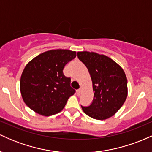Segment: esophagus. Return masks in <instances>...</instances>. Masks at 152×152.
Segmentation results:
<instances>
[{
    "instance_id": "34e87169",
    "label": "esophagus",
    "mask_w": 152,
    "mask_h": 152,
    "mask_svg": "<svg viewBox=\"0 0 152 152\" xmlns=\"http://www.w3.org/2000/svg\"><path fill=\"white\" fill-rule=\"evenodd\" d=\"M76 92H77L78 95H80V94H81V88H80L79 89H78L77 91H76Z\"/></svg>"
}]
</instances>
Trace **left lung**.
Listing matches in <instances>:
<instances>
[{
    "label": "left lung",
    "mask_w": 152,
    "mask_h": 152,
    "mask_svg": "<svg viewBox=\"0 0 152 152\" xmlns=\"http://www.w3.org/2000/svg\"><path fill=\"white\" fill-rule=\"evenodd\" d=\"M77 56L88 69L94 91L91 104L81 106L82 110L95 119H107L117 112L127 98L126 74L117 63L105 55L81 51Z\"/></svg>",
    "instance_id": "obj_1"
}]
</instances>
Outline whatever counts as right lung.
<instances>
[{"label": "right lung", "instance_id": "obj_1", "mask_svg": "<svg viewBox=\"0 0 152 152\" xmlns=\"http://www.w3.org/2000/svg\"><path fill=\"white\" fill-rule=\"evenodd\" d=\"M76 56V52L70 50H50L28 63L20 77V89L23 102L31 109L48 116L64 109L76 91L63 70Z\"/></svg>", "mask_w": 152, "mask_h": 152}]
</instances>
